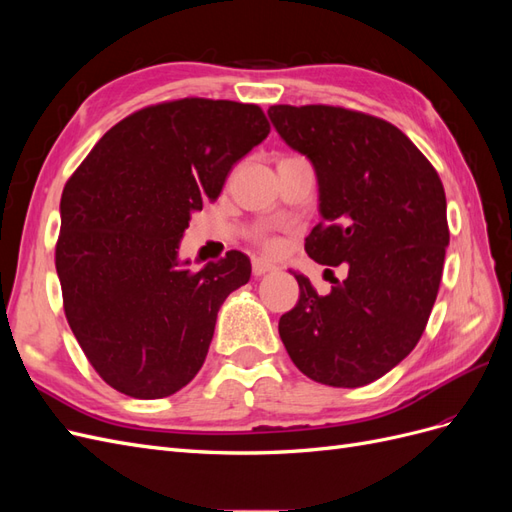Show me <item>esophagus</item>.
<instances>
[{
    "mask_svg": "<svg viewBox=\"0 0 512 512\" xmlns=\"http://www.w3.org/2000/svg\"><path fill=\"white\" fill-rule=\"evenodd\" d=\"M277 267L273 265V262H269V260H262V258H254L252 260V273L256 275V277H260V275H265V273H271V271H275Z\"/></svg>",
    "mask_w": 512,
    "mask_h": 512,
    "instance_id": "34e87169",
    "label": "esophagus"
}]
</instances>
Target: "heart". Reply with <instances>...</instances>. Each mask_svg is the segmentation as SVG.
<instances>
[{
  "instance_id": "obj_1",
  "label": "heart",
  "mask_w": 512,
  "mask_h": 512,
  "mask_svg": "<svg viewBox=\"0 0 512 512\" xmlns=\"http://www.w3.org/2000/svg\"><path fill=\"white\" fill-rule=\"evenodd\" d=\"M254 239H256V243H260L262 247H265L267 252H273V250H277V239H275L273 235H269L267 230H258L256 235H254Z\"/></svg>"
}]
</instances>
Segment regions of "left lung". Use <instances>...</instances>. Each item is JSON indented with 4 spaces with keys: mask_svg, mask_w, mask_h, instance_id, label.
<instances>
[{
    "mask_svg": "<svg viewBox=\"0 0 512 512\" xmlns=\"http://www.w3.org/2000/svg\"><path fill=\"white\" fill-rule=\"evenodd\" d=\"M269 117L316 168L322 222L305 252L348 267L324 297L294 273L299 301L280 318V337L307 378L365 386L404 361L427 327L448 245L444 185L380 117L329 104H275Z\"/></svg>",
    "mask_w": 512,
    "mask_h": 512,
    "instance_id": "1",
    "label": "left lung"
}]
</instances>
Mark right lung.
<instances>
[{
  "label": "right lung",
  "mask_w": 512,
  "mask_h": 512,
  "mask_svg": "<svg viewBox=\"0 0 512 512\" xmlns=\"http://www.w3.org/2000/svg\"><path fill=\"white\" fill-rule=\"evenodd\" d=\"M269 132L256 104H151L108 130L68 179L55 245L64 312L115 391L162 399L203 367L220 307L252 265L230 250L192 271L177 260L179 241Z\"/></svg>",
  "instance_id": "add662e5"
}]
</instances>
